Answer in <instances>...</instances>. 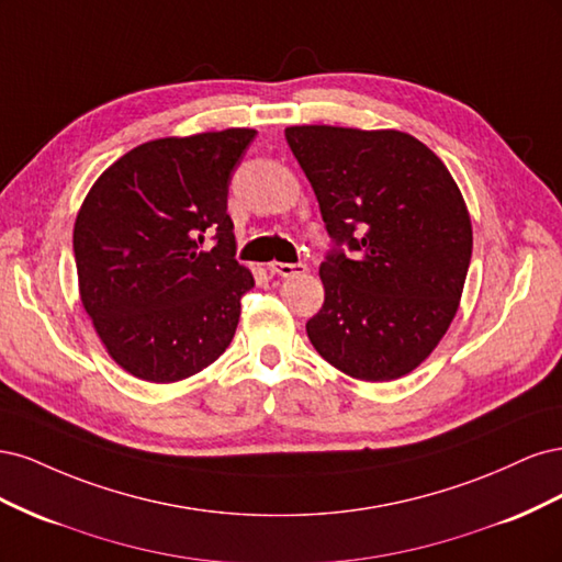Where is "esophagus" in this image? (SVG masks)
<instances>
[{"label": "esophagus", "mask_w": 562, "mask_h": 562, "mask_svg": "<svg viewBox=\"0 0 562 562\" xmlns=\"http://www.w3.org/2000/svg\"><path fill=\"white\" fill-rule=\"evenodd\" d=\"M267 269L271 271V274H279V277H295V274H302V271H307V265L302 262H269Z\"/></svg>", "instance_id": "esophagus-1"}]
</instances>
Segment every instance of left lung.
Returning <instances> with one entry per match:
<instances>
[{
	"instance_id": "8db88e82",
	"label": "left lung",
	"mask_w": 562,
	"mask_h": 562,
	"mask_svg": "<svg viewBox=\"0 0 562 562\" xmlns=\"http://www.w3.org/2000/svg\"><path fill=\"white\" fill-rule=\"evenodd\" d=\"M285 140L335 241L318 269L326 300L307 321L312 345L349 378L398 380L457 314L473 248L464 196L401 131L291 126Z\"/></svg>"
}]
</instances>
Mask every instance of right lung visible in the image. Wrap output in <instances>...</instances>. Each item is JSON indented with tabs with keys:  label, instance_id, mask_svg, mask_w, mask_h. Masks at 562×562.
I'll return each mask as SVG.
<instances>
[{
	"label": "right lung",
	"instance_id": "add662e5",
	"mask_svg": "<svg viewBox=\"0 0 562 562\" xmlns=\"http://www.w3.org/2000/svg\"><path fill=\"white\" fill-rule=\"evenodd\" d=\"M255 135L227 128L143 143L83 199L72 236L81 304L133 378H192L229 347L255 279L234 258L227 192Z\"/></svg>",
	"mask_w": 562,
	"mask_h": 562
}]
</instances>
